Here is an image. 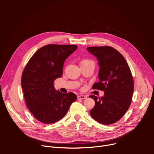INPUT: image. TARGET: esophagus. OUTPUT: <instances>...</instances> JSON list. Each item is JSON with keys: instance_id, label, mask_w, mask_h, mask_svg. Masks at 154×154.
Masks as SVG:
<instances>
[{"instance_id": "obj_1", "label": "esophagus", "mask_w": 154, "mask_h": 154, "mask_svg": "<svg viewBox=\"0 0 154 154\" xmlns=\"http://www.w3.org/2000/svg\"><path fill=\"white\" fill-rule=\"evenodd\" d=\"M77 99H86V96L80 95L77 96Z\"/></svg>"}]
</instances>
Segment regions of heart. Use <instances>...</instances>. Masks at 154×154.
<instances>
[{
    "label": "heart",
    "instance_id": "heart-1",
    "mask_svg": "<svg viewBox=\"0 0 154 154\" xmlns=\"http://www.w3.org/2000/svg\"><path fill=\"white\" fill-rule=\"evenodd\" d=\"M91 62H93L89 59H84L81 61V62H80V65H81V66H84V65L89 63Z\"/></svg>",
    "mask_w": 154,
    "mask_h": 154
}]
</instances>
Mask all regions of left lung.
Wrapping results in <instances>:
<instances>
[{
  "instance_id": "8db88e82",
  "label": "left lung",
  "mask_w": 154,
  "mask_h": 154,
  "mask_svg": "<svg viewBox=\"0 0 154 154\" xmlns=\"http://www.w3.org/2000/svg\"><path fill=\"white\" fill-rule=\"evenodd\" d=\"M87 49L97 58L100 67L99 82L92 88L104 91V95L99 99L94 95L89 96L95 103L90 114L102 124L116 123L132 102L134 83L131 69L124 56L114 48L88 47Z\"/></svg>"
}]
</instances>
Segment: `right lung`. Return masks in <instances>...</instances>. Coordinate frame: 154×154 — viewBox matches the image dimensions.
<instances>
[{
    "label": "right lung",
    "mask_w": 154,
    "mask_h": 154,
    "mask_svg": "<svg viewBox=\"0 0 154 154\" xmlns=\"http://www.w3.org/2000/svg\"><path fill=\"white\" fill-rule=\"evenodd\" d=\"M77 48L76 45H46L32 56L22 75L21 85L27 107L44 124L62 119L77 99L72 92L55 90L54 80L62 77L63 63Z\"/></svg>",
    "instance_id": "add662e5"
}]
</instances>
